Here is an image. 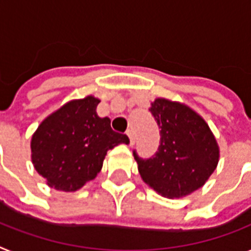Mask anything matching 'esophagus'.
Instances as JSON below:
<instances>
[{"label": "esophagus", "mask_w": 251, "mask_h": 251, "mask_svg": "<svg viewBox=\"0 0 251 251\" xmlns=\"http://www.w3.org/2000/svg\"><path fill=\"white\" fill-rule=\"evenodd\" d=\"M126 135L129 136L130 144H134V142H135V134H134V131H132V129L127 130V131H126Z\"/></svg>", "instance_id": "34e87169"}]
</instances>
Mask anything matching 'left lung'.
I'll list each match as a JSON object with an SVG mask.
<instances>
[{
  "instance_id": "8db88e82",
  "label": "left lung",
  "mask_w": 251,
  "mask_h": 251,
  "mask_svg": "<svg viewBox=\"0 0 251 251\" xmlns=\"http://www.w3.org/2000/svg\"><path fill=\"white\" fill-rule=\"evenodd\" d=\"M150 111L161 129V139L153 157L143 160L134 152L140 176L161 196H188L217 169V139L206 121L183 103L157 98Z\"/></svg>"
}]
</instances>
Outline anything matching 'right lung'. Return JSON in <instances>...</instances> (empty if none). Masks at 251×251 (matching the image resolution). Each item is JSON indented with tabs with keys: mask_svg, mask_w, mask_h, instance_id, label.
Here are the masks:
<instances>
[{
	"mask_svg": "<svg viewBox=\"0 0 251 251\" xmlns=\"http://www.w3.org/2000/svg\"><path fill=\"white\" fill-rule=\"evenodd\" d=\"M98 98L73 99L49 115L30 139V158L49 187L76 192L95 179L107 151L129 144V138L112 130L111 120L99 117Z\"/></svg>",
	"mask_w": 251,
	"mask_h": 251,
	"instance_id": "obj_1",
	"label": "right lung"
}]
</instances>
